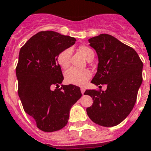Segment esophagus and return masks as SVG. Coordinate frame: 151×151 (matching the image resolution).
<instances>
[{
    "label": "esophagus",
    "instance_id": "obj_1",
    "mask_svg": "<svg viewBox=\"0 0 151 151\" xmlns=\"http://www.w3.org/2000/svg\"><path fill=\"white\" fill-rule=\"evenodd\" d=\"M81 93H82V95H83V94H84V93H85V88H81Z\"/></svg>",
    "mask_w": 151,
    "mask_h": 151
}]
</instances>
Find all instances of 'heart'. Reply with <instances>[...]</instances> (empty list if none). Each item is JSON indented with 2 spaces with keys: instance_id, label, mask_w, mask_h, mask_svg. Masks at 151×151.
Segmentation results:
<instances>
[{
  "instance_id": "obj_1",
  "label": "heart",
  "mask_w": 151,
  "mask_h": 151,
  "mask_svg": "<svg viewBox=\"0 0 151 151\" xmlns=\"http://www.w3.org/2000/svg\"><path fill=\"white\" fill-rule=\"evenodd\" d=\"M80 51L83 53L86 59L91 55H93V51L86 46L80 47ZM71 55L70 48H66L60 52L57 55V63L62 68H67L70 65V59ZM92 76V73L88 70H79L76 68H70L65 73V81L70 85L83 86L85 85Z\"/></svg>"
}]
</instances>
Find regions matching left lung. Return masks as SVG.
Segmentation results:
<instances>
[{
    "mask_svg": "<svg viewBox=\"0 0 151 151\" xmlns=\"http://www.w3.org/2000/svg\"><path fill=\"white\" fill-rule=\"evenodd\" d=\"M96 50L99 63L92 83L106 85V91L86 90L93 103L86 109L88 116L96 124L113 127L123 122L136 103L143 81V64L137 52L109 34L88 39Z\"/></svg>",
    "mask_w": 151,
    "mask_h": 151,
    "instance_id": "left-lung-1",
    "label": "left lung"
}]
</instances>
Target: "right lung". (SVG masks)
<instances>
[{
    "instance_id": "add662e5",
    "label": "right lung",
    "mask_w": 151,
    "mask_h": 151,
    "mask_svg": "<svg viewBox=\"0 0 151 151\" xmlns=\"http://www.w3.org/2000/svg\"><path fill=\"white\" fill-rule=\"evenodd\" d=\"M76 39L55 31H41L30 37L19 51L15 73L18 93L25 112L41 131L52 132L66 126L72 106L81 97L80 88L62 85L59 52L75 44Z\"/></svg>"
}]
</instances>
